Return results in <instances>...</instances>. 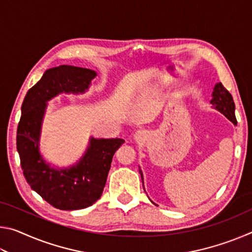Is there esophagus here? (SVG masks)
I'll list each match as a JSON object with an SVG mask.
<instances>
[{
  "label": "esophagus",
  "mask_w": 252,
  "mask_h": 252,
  "mask_svg": "<svg viewBox=\"0 0 252 252\" xmlns=\"http://www.w3.org/2000/svg\"><path fill=\"white\" fill-rule=\"evenodd\" d=\"M146 136H147V134H146V132L144 131H136L135 132V134H134V140H135V142H142V141H144V140H146Z\"/></svg>",
  "instance_id": "34e87169"
}]
</instances>
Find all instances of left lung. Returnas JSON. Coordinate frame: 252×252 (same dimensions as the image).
Wrapping results in <instances>:
<instances>
[{
    "label": "left lung",
    "mask_w": 252,
    "mask_h": 252,
    "mask_svg": "<svg viewBox=\"0 0 252 252\" xmlns=\"http://www.w3.org/2000/svg\"><path fill=\"white\" fill-rule=\"evenodd\" d=\"M210 103L213 105V108L220 111L224 117H227L234 126H237V119L236 116H234V109H236V106H234L232 95L223 87L222 83H217L215 85L212 92V100L210 101ZM140 173H141V179L143 183V176L141 170H140Z\"/></svg>",
    "instance_id": "1"
}]
</instances>
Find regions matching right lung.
<instances>
[{
  "mask_svg": "<svg viewBox=\"0 0 252 252\" xmlns=\"http://www.w3.org/2000/svg\"><path fill=\"white\" fill-rule=\"evenodd\" d=\"M96 72L72 65H60L44 72L30 89L21 108L16 132L21 167L27 182L46 202L60 210H79L100 199L114 153L123 139L91 136L87 151L78 163L64 169L52 168L40 153V136L45 109L60 93H84Z\"/></svg>",
  "mask_w": 252,
  "mask_h": 252,
  "instance_id": "right-lung-1",
  "label": "right lung"
}]
</instances>
